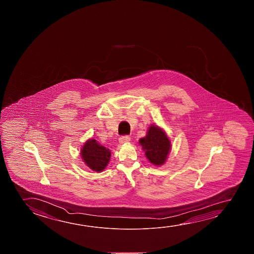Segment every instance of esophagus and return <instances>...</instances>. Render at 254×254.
<instances>
[{
	"mask_svg": "<svg viewBox=\"0 0 254 254\" xmlns=\"http://www.w3.org/2000/svg\"><path fill=\"white\" fill-rule=\"evenodd\" d=\"M119 141H120V143H128L129 141H130V137H129L128 135H122L119 139Z\"/></svg>",
	"mask_w": 254,
	"mask_h": 254,
	"instance_id": "1",
	"label": "esophagus"
}]
</instances>
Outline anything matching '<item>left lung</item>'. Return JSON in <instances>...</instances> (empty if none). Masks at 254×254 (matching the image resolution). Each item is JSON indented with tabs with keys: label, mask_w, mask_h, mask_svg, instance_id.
<instances>
[{
	"label": "left lung",
	"mask_w": 254,
	"mask_h": 254,
	"mask_svg": "<svg viewBox=\"0 0 254 254\" xmlns=\"http://www.w3.org/2000/svg\"><path fill=\"white\" fill-rule=\"evenodd\" d=\"M139 142L145 150L147 158L155 166H161L167 158L171 145L166 133L157 126H150L145 137Z\"/></svg>",
	"instance_id": "1"
}]
</instances>
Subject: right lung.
Returning a JSON list of instances; mask_svg holds the SVG:
<instances>
[{
	"label": "right lung",
	"mask_w": 254,
	"mask_h": 254,
	"mask_svg": "<svg viewBox=\"0 0 254 254\" xmlns=\"http://www.w3.org/2000/svg\"><path fill=\"white\" fill-rule=\"evenodd\" d=\"M80 154L87 167L96 172H102L104 170L111 157V152L109 149L98 144L95 139L88 140L84 144Z\"/></svg>",
	"instance_id": "1"
}]
</instances>
